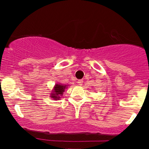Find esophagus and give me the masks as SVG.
<instances>
[{"instance_id":"34e87169","label":"esophagus","mask_w":149,"mask_h":149,"mask_svg":"<svg viewBox=\"0 0 149 149\" xmlns=\"http://www.w3.org/2000/svg\"><path fill=\"white\" fill-rule=\"evenodd\" d=\"M83 80H78V83L79 85H83Z\"/></svg>"}]
</instances>
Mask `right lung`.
<instances>
[{"label": "right lung", "mask_w": 149, "mask_h": 149, "mask_svg": "<svg viewBox=\"0 0 149 149\" xmlns=\"http://www.w3.org/2000/svg\"><path fill=\"white\" fill-rule=\"evenodd\" d=\"M66 87H67V85H64L62 84H59V83L56 84L54 85L52 93H50V97H52L55 100H59L63 95V92H64Z\"/></svg>", "instance_id": "obj_1"}]
</instances>
